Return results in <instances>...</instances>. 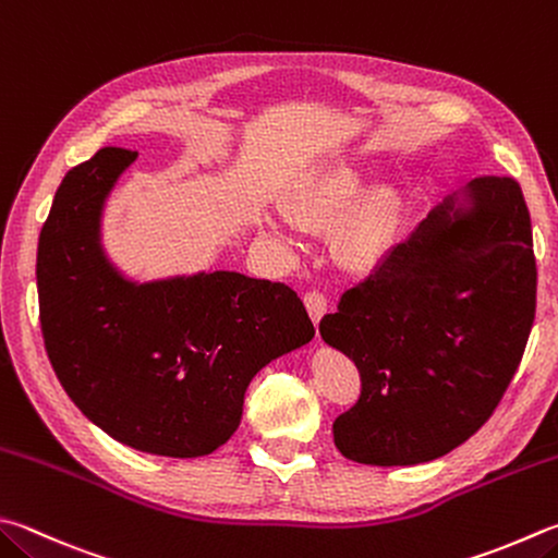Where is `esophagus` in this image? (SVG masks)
Masks as SVG:
<instances>
[{
  "instance_id": "1",
  "label": "esophagus",
  "mask_w": 558,
  "mask_h": 558,
  "mask_svg": "<svg viewBox=\"0 0 558 558\" xmlns=\"http://www.w3.org/2000/svg\"><path fill=\"white\" fill-rule=\"evenodd\" d=\"M303 303H306V308H308V315H311L313 323H318L323 315H325V311H328V299H325L323 293L315 291V289L303 293Z\"/></svg>"
}]
</instances>
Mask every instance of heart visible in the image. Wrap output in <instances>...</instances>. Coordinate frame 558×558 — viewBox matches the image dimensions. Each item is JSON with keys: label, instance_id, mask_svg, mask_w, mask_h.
<instances>
[{"label": "heart", "instance_id": "obj_1", "mask_svg": "<svg viewBox=\"0 0 558 558\" xmlns=\"http://www.w3.org/2000/svg\"><path fill=\"white\" fill-rule=\"evenodd\" d=\"M364 189V172L350 162H335L303 184L291 198V216L303 228H332L352 211ZM396 196L376 189L354 208L342 233V247L352 259H366L386 243L396 223Z\"/></svg>", "mask_w": 558, "mask_h": 558}]
</instances>
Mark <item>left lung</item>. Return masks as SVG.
<instances>
[{
	"label": "left lung",
	"mask_w": 558,
	"mask_h": 558,
	"mask_svg": "<svg viewBox=\"0 0 558 558\" xmlns=\"http://www.w3.org/2000/svg\"><path fill=\"white\" fill-rule=\"evenodd\" d=\"M449 196L323 315L320 335L360 369L332 437L356 464L445 457L498 408L537 308L532 223L512 177Z\"/></svg>",
	"instance_id": "left-lung-1"
}]
</instances>
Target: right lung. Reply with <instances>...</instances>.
Instances as JSON below:
<instances>
[{
    "label": "right lung",
    "instance_id": "right-lung-1",
    "mask_svg": "<svg viewBox=\"0 0 558 558\" xmlns=\"http://www.w3.org/2000/svg\"><path fill=\"white\" fill-rule=\"evenodd\" d=\"M133 150L65 174L38 238V315L62 388L104 433L192 459L226 445L262 366L315 330L296 291L238 271L135 283L99 245V214Z\"/></svg>",
    "mask_w": 558,
    "mask_h": 558
}]
</instances>
